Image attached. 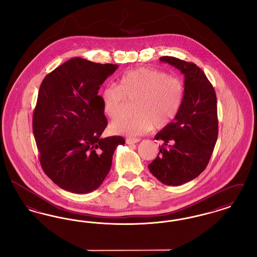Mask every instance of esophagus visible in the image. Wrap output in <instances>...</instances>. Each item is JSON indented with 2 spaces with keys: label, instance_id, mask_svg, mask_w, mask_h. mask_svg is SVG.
<instances>
[{
  "label": "esophagus",
  "instance_id": "esophagus-1",
  "mask_svg": "<svg viewBox=\"0 0 257 257\" xmlns=\"http://www.w3.org/2000/svg\"><path fill=\"white\" fill-rule=\"evenodd\" d=\"M140 142V139H137V138H127L126 139V144L127 145H134Z\"/></svg>",
  "mask_w": 257,
  "mask_h": 257
}]
</instances>
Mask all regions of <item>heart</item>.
I'll return each instance as SVG.
<instances>
[{"mask_svg":"<svg viewBox=\"0 0 257 257\" xmlns=\"http://www.w3.org/2000/svg\"><path fill=\"white\" fill-rule=\"evenodd\" d=\"M183 100L184 86L179 79L147 67L124 72L117 86L109 85L101 92L103 110L110 119L122 116L127 101L136 102L135 115L110 126L111 133L130 137L145 134L153 126H168L178 114Z\"/></svg>","mask_w":257,"mask_h":257,"instance_id":"obj_1","label":"heart"}]
</instances>
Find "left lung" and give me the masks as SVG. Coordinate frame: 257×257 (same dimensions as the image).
Listing matches in <instances>:
<instances>
[{
    "mask_svg": "<svg viewBox=\"0 0 257 257\" xmlns=\"http://www.w3.org/2000/svg\"><path fill=\"white\" fill-rule=\"evenodd\" d=\"M160 61L184 74V100L173 121L155 136L163 146L148 169L160 182L179 186L197 177L212 156L219 133L217 97L206 75L195 63L169 56Z\"/></svg>",
    "mask_w": 257,
    "mask_h": 257,
    "instance_id": "8db88e82",
    "label": "left lung"
}]
</instances>
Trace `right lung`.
Here are the masks:
<instances>
[{"label": "right lung", "instance_id": "1", "mask_svg": "<svg viewBox=\"0 0 257 257\" xmlns=\"http://www.w3.org/2000/svg\"><path fill=\"white\" fill-rule=\"evenodd\" d=\"M118 66L74 58L43 79L33 115L39 161L60 188L86 194L96 190L111 167L120 136L102 138L108 125L100 86Z\"/></svg>", "mask_w": 257, "mask_h": 257}]
</instances>
